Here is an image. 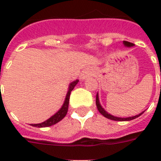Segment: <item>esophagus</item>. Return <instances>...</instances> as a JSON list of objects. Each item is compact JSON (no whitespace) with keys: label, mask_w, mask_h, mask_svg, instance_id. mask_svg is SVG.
I'll return each mask as SVG.
<instances>
[{"label":"esophagus","mask_w":161,"mask_h":161,"mask_svg":"<svg viewBox=\"0 0 161 161\" xmlns=\"http://www.w3.org/2000/svg\"><path fill=\"white\" fill-rule=\"evenodd\" d=\"M91 76V71L89 69H85L82 72L80 75V79L82 81L86 80L87 78H88Z\"/></svg>","instance_id":"34e87169"}]
</instances>
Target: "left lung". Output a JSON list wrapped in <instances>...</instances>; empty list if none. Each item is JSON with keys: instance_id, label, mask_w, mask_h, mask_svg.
I'll return each mask as SVG.
<instances>
[{"instance_id": "obj_1", "label": "left lung", "mask_w": 161, "mask_h": 161, "mask_svg": "<svg viewBox=\"0 0 161 161\" xmlns=\"http://www.w3.org/2000/svg\"><path fill=\"white\" fill-rule=\"evenodd\" d=\"M123 44L125 45V47H134L135 46V44L134 43H131V42H126V41H124L123 42ZM96 105H97V108H98V110L99 111L101 114L103 115L104 117L108 119H111V120H115V121H130V120L132 119H135L136 118H138L139 116L142 114L143 113L145 112H142L139 114L135 115V116H131V117H127V118H120V117H116V116H114V115L110 114L108 113L106 111L102 105L100 104V102H99V98H98V93H97V95H96Z\"/></svg>"}]
</instances>
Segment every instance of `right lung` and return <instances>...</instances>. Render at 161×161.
Masks as SVG:
<instances>
[{
	"label": "right lung",
	"instance_id": "right-lung-1",
	"mask_svg": "<svg viewBox=\"0 0 161 161\" xmlns=\"http://www.w3.org/2000/svg\"><path fill=\"white\" fill-rule=\"evenodd\" d=\"M78 83V80L73 81L69 84L68 86V93H67V95H66L65 100H64V103L62 105L61 108L58 110V112L54 114L52 117H50L48 119H47L46 121H44L42 123H40V124H31V126L33 127H38V128H45V127H49V126H52V125H56L57 123H58L59 121L63 119V118L65 117L67 113H68V104H69V98H70V93L71 92L73 91V89L74 88V87L76 86V84Z\"/></svg>",
	"mask_w": 161,
	"mask_h": 161
}]
</instances>
